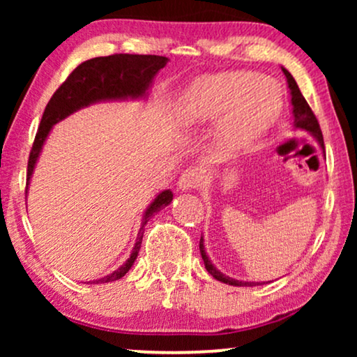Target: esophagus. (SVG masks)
I'll return each mask as SVG.
<instances>
[{
	"label": "esophagus",
	"instance_id": "esophagus-1",
	"mask_svg": "<svg viewBox=\"0 0 357 357\" xmlns=\"http://www.w3.org/2000/svg\"><path fill=\"white\" fill-rule=\"evenodd\" d=\"M203 182V172L198 167H188L178 178L180 190H195Z\"/></svg>",
	"mask_w": 357,
	"mask_h": 357
}]
</instances>
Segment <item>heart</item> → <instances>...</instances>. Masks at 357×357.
<instances>
[{"instance_id": "obj_1", "label": "heart", "mask_w": 357, "mask_h": 357, "mask_svg": "<svg viewBox=\"0 0 357 357\" xmlns=\"http://www.w3.org/2000/svg\"><path fill=\"white\" fill-rule=\"evenodd\" d=\"M280 86L250 71H227L199 77L180 102V120L187 125L218 120L216 141L236 153L260 139L280 115Z\"/></svg>"}]
</instances>
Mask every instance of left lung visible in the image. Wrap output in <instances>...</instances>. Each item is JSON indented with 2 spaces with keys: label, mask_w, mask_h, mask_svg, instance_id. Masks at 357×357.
I'll return each mask as SVG.
<instances>
[{
  "label": "left lung",
  "mask_w": 357,
  "mask_h": 357,
  "mask_svg": "<svg viewBox=\"0 0 357 357\" xmlns=\"http://www.w3.org/2000/svg\"><path fill=\"white\" fill-rule=\"evenodd\" d=\"M282 73H284L286 79H287V86H289V91H291V104H292V115H294V126L296 128H301V130H305L309 131V133L314 136V138L319 141L320 148L325 149V144H324V135H321V130H320V125H319V120H317V116L314 112H312L310 105L307 104V100L304 99V96H302V92L299 89V86H297V82L294 77L289 71L286 70V68H282ZM199 252H202V258L204 261V268H206L209 275H211L214 280L221 281V282H226V284H231V286H257L258 282H243V281H237V280H232V278H229L226 275H222L221 271L216 270L214 265L209 260L206 252H204V245H203V237L199 238Z\"/></svg>",
  "instance_id": "1"
}]
</instances>
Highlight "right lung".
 <instances>
[{
	"mask_svg": "<svg viewBox=\"0 0 357 357\" xmlns=\"http://www.w3.org/2000/svg\"><path fill=\"white\" fill-rule=\"evenodd\" d=\"M169 58L158 56V55H128V53H116L110 56H99L92 58L81 63L66 81L58 87L52 99L48 100L43 112L40 126L33 139L31 155L27 162V185L32 177L33 167H36L38 155H40L42 146L45 143L52 126L58 121L66 119L73 112L87 107L89 104L100 100H115V99H138V97L146 96V91L149 89L151 82L154 76L158 75L159 70L167 65ZM27 193V188H26ZM174 195L170 190H164L159 193L149 208L146 209L141 229L136 237V243L133 252L128 260L121 265L119 270H115L110 275H107L100 280L92 282H112L123 278L138 257V252L143 242L144 226L149 221V218L154 213H158L164 206L172 202Z\"/></svg>",
	"mask_w": 357,
	"mask_h": 357,
	"instance_id": "add662e5",
	"label": "right lung"
}]
</instances>
